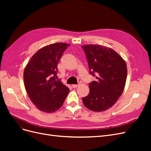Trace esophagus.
Masks as SVG:
<instances>
[{
  "instance_id": "esophagus-1",
  "label": "esophagus",
  "mask_w": 151,
  "mask_h": 151,
  "mask_svg": "<svg viewBox=\"0 0 151 151\" xmlns=\"http://www.w3.org/2000/svg\"><path fill=\"white\" fill-rule=\"evenodd\" d=\"M79 84H73V85H72V88H76L77 87L79 86Z\"/></svg>"
}]
</instances>
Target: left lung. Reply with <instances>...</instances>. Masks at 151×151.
<instances>
[{
	"label": "left lung",
	"instance_id": "left-lung-1",
	"mask_svg": "<svg viewBox=\"0 0 151 151\" xmlns=\"http://www.w3.org/2000/svg\"><path fill=\"white\" fill-rule=\"evenodd\" d=\"M82 47L88 59L90 74L96 79L89 84V93L83 98V102L91 111L107 110L115 104L125 88V61L115 50L103 45L89 44Z\"/></svg>",
	"mask_w": 151,
	"mask_h": 151
}]
</instances>
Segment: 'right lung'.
Instances as JSON below:
<instances>
[{
	"label": "right lung",
	"instance_id": "add662e5",
	"mask_svg": "<svg viewBox=\"0 0 151 151\" xmlns=\"http://www.w3.org/2000/svg\"><path fill=\"white\" fill-rule=\"evenodd\" d=\"M69 45L56 43L43 47L32 56L24 68L26 92L40 111L50 113L58 110L69 93L66 86L56 80L58 63Z\"/></svg>",
	"mask_w": 151,
	"mask_h": 151
}]
</instances>
